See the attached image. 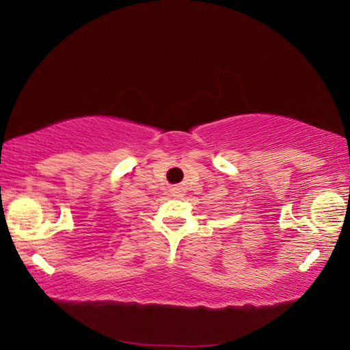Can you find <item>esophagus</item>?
<instances>
[{
	"instance_id": "34e87169",
	"label": "esophagus",
	"mask_w": 350,
	"mask_h": 350,
	"mask_svg": "<svg viewBox=\"0 0 350 350\" xmlns=\"http://www.w3.org/2000/svg\"><path fill=\"white\" fill-rule=\"evenodd\" d=\"M173 196H180V191H177V189H174V191H173Z\"/></svg>"
}]
</instances>
